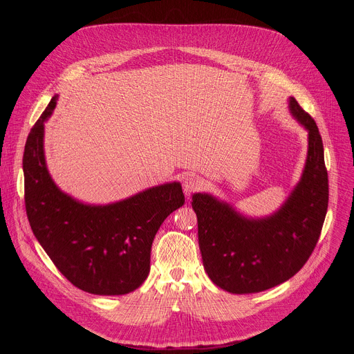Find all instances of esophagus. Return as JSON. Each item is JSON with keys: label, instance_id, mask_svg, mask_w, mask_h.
<instances>
[{"label": "esophagus", "instance_id": "obj_1", "mask_svg": "<svg viewBox=\"0 0 354 354\" xmlns=\"http://www.w3.org/2000/svg\"><path fill=\"white\" fill-rule=\"evenodd\" d=\"M201 187V180L198 176H194V175H189L183 179V190L185 193L189 196L194 192H197L198 189Z\"/></svg>", "mask_w": 354, "mask_h": 354}]
</instances>
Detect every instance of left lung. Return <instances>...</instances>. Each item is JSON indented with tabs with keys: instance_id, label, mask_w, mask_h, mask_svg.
Instances as JSON below:
<instances>
[{
	"instance_id": "8db88e82",
	"label": "left lung",
	"mask_w": 354,
	"mask_h": 354,
	"mask_svg": "<svg viewBox=\"0 0 354 354\" xmlns=\"http://www.w3.org/2000/svg\"><path fill=\"white\" fill-rule=\"evenodd\" d=\"M290 111L308 130V156L299 183L277 213L245 218L210 194L192 197L203 266L228 292H259L284 283L307 263L319 239L329 200L324 144L315 120L294 97Z\"/></svg>"
}]
</instances>
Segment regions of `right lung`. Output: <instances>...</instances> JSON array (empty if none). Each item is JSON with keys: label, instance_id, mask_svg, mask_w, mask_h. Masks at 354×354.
Returning <instances> with one entry per match:
<instances>
[{"label": "right lung", "instance_id": "1", "mask_svg": "<svg viewBox=\"0 0 354 354\" xmlns=\"http://www.w3.org/2000/svg\"><path fill=\"white\" fill-rule=\"evenodd\" d=\"M53 96L30 129L24 153L25 207L30 228L60 273L97 295L138 288L149 273L151 245L164 220L185 203L178 182L147 189L108 206H86L50 178L43 154L44 120Z\"/></svg>", "mask_w": 354, "mask_h": 354}]
</instances>
